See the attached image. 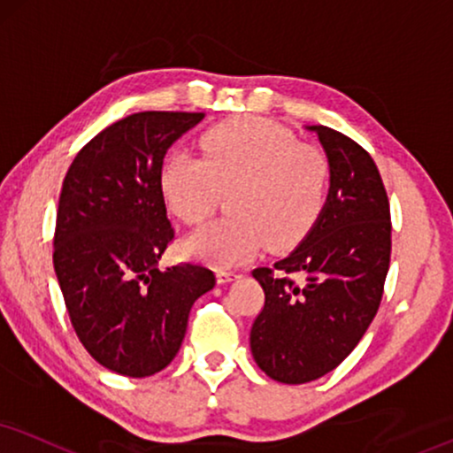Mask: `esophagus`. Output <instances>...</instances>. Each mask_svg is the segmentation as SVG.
<instances>
[{"mask_svg": "<svg viewBox=\"0 0 453 453\" xmlns=\"http://www.w3.org/2000/svg\"><path fill=\"white\" fill-rule=\"evenodd\" d=\"M216 277H218V283H228V281H233V279H235L237 275L233 271H225V269H220L216 273Z\"/></svg>", "mask_w": 453, "mask_h": 453, "instance_id": "obj_1", "label": "esophagus"}]
</instances>
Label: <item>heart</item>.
I'll list each match as a JSON object with an SVG mask.
<instances>
[{
    "mask_svg": "<svg viewBox=\"0 0 453 453\" xmlns=\"http://www.w3.org/2000/svg\"><path fill=\"white\" fill-rule=\"evenodd\" d=\"M201 157L174 153L159 188L172 214L201 225L228 193L231 216L187 239L184 250L216 266L252 258L269 242L288 250L303 242L327 201L329 164L319 149L262 117L222 121L201 136Z\"/></svg>",
    "mask_w": 453,
    "mask_h": 453,
    "instance_id": "obj_1",
    "label": "heart"
}]
</instances>
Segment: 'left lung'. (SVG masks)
<instances>
[{
  "label": "left lung",
  "instance_id": "8db88e82",
  "mask_svg": "<svg viewBox=\"0 0 453 453\" xmlns=\"http://www.w3.org/2000/svg\"><path fill=\"white\" fill-rule=\"evenodd\" d=\"M309 130L329 161L326 208L294 252L252 271L265 306L250 346L283 384L317 380L350 355L376 317L390 265V205L370 153L327 126Z\"/></svg>",
  "mask_w": 453,
  "mask_h": 453
}]
</instances>
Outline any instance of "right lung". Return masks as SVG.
Instances as JSON below:
<instances>
[{"label": "right lung", "mask_w": 453, "mask_h": 453, "mask_svg": "<svg viewBox=\"0 0 453 453\" xmlns=\"http://www.w3.org/2000/svg\"><path fill=\"white\" fill-rule=\"evenodd\" d=\"M203 113L142 111L75 155L54 228V271L71 326L107 370L153 376L174 359L188 312L216 275L193 262L159 271L174 242L159 188L167 149Z\"/></svg>", "instance_id": "1"}]
</instances>
